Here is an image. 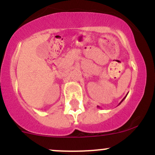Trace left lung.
Segmentation results:
<instances>
[{
	"label": "left lung",
	"mask_w": 155,
	"mask_h": 155,
	"mask_svg": "<svg viewBox=\"0 0 155 155\" xmlns=\"http://www.w3.org/2000/svg\"><path fill=\"white\" fill-rule=\"evenodd\" d=\"M127 95H126V96H125V97H124V99H123V100H122V101H121V102H120V104H121V103H122V101H124V99H125V97H127ZM97 107H98V108H100V107H98V106H97Z\"/></svg>",
	"instance_id": "1"
}]
</instances>
